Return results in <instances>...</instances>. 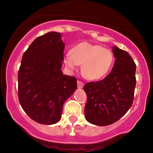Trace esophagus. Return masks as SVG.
<instances>
[{
    "instance_id": "1",
    "label": "esophagus",
    "mask_w": 153,
    "mask_h": 153,
    "mask_svg": "<svg viewBox=\"0 0 153 153\" xmlns=\"http://www.w3.org/2000/svg\"><path fill=\"white\" fill-rule=\"evenodd\" d=\"M83 86H84V82L80 81V80H78L77 81V87H78V88H82Z\"/></svg>"
}]
</instances>
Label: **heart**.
Here are the masks:
<instances>
[{
  "label": "heart",
  "instance_id": "b5f03b06",
  "mask_svg": "<svg viewBox=\"0 0 153 153\" xmlns=\"http://www.w3.org/2000/svg\"><path fill=\"white\" fill-rule=\"evenodd\" d=\"M113 59L111 50L100 45L82 42L74 45L71 52L64 56V63L71 69H75L78 65H82L83 76L88 79L97 80L110 71Z\"/></svg>",
  "mask_w": 153,
  "mask_h": 153
}]
</instances>
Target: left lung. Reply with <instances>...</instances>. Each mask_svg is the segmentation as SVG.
I'll list each match as a JSON object with an SVG mask.
<instances>
[{
  "label": "left lung",
  "instance_id": "8db88e82",
  "mask_svg": "<svg viewBox=\"0 0 153 153\" xmlns=\"http://www.w3.org/2000/svg\"><path fill=\"white\" fill-rule=\"evenodd\" d=\"M116 60L111 73L102 80L84 85L87 95L85 114L88 122L107 126L117 122L131 108L136 84V65L127 51L113 48Z\"/></svg>",
  "mask_w": 153,
  "mask_h": 153
}]
</instances>
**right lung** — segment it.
I'll return each instance as SVG.
<instances>
[{
	"mask_svg": "<svg viewBox=\"0 0 153 153\" xmlns=\"http://www.w3.org/2000/svg\"><path fill=\"white\" fill-rule=\"evenodd\" d=\"M65 45L59 32L37 37L23 55L18 71V99L32 120L42 124L59 122L62 106L76 89V77L63 75Z\"/></svg>",
	"mask_w": 153,
	"mask_h": 153,
	"instance_id": "add662e5",
	"label": "right lung"
}]
</instances>
